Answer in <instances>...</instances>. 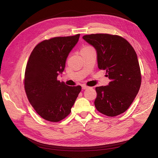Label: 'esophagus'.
Instances as JSON below:
<instances>
[{
    "label": "esophagus",
    "instance_id": "34e87169",
    "mask_svg": "<svg viewBox=\"0 0 158 158\" xmlns=\"http://www.w3.org/2000/svg\"><path fill=\"white\" fill-rule=\"evenodd\" d=\"M82 89H86L87 88H88V87L87 86V85H82Z\"/></svg>",
    "mask_w": 158,
    "mask_h": 158
}]
</instances>
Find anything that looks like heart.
Instances as JSON below:
<instances>
[{
	"mask_svg": "<svg viewBox=\"0 0 158 158\" xmlns=\"http://www.w3.org/2000/svg\"><path fill=\"white\" fill-rule=\"evenodd\" d=\"M89 48H92V47H89V46H85V47H84L82 49V50H85V49H89ZM81 50V51H82Z\"/></svg>",
	"mask_w": 158,
	"mask_h": 158,
	"instance_id": "1",
	"label": "heart"
}]
</instances>
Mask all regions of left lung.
I'll return each instance as SVG.
<instances>
[{"label": "left lung", "mask_w": 158, "mask_h": 158, "mask_svg": "<svg viewBox=\"0 0 158 158\" xmlns=\"http://www.w3.org/2000/svg\"><path fill=\"white\" fill-rule=\"evenodd\" d=\"M82 38L96 50L98 68L106 70V76L111 81L108 85L95 88V108L109 117L123 113L131 106L141 85L140 69L135 49L118 35L96 33Z\"/></svg>", "instance_id": "8db88e82"}]
</instances>
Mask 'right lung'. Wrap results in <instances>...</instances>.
Instances as JSON below:
<instances>
[{
  "label": "right lung",
  "instance_id": "right-lung-1",
  "mask_svg": "<svg viewBox=\"0 0 158 158\" xmlns=\"http://www.w3.org/2000/svg\"><path fill=\"white\" fill-rule=\"evenodd\" d=\"M79 37L77 34L43 41L28 59L24 78L27 97L37 113L48 121L59 122L67 117L82 89L80 85L69 86L57 80Z\"/></svg>",
  "mask_w": 158,
  "mask_h": 158
}]
</instances>
